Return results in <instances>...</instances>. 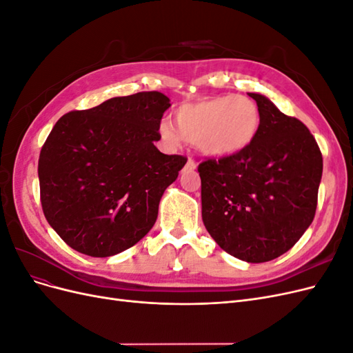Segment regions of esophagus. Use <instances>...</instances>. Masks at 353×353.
Segmentation results:
<instances>
[{
    "label": "esophagus",
    "instance_id": "1",
    "mask_svg": "<svg viewBox=\"0 0 353 353\" xmlns=\"http://www.w3.org/2000/svg\"><path fill=\"white\" fill-rule=\"evenodd\" d=\"M197 168V163L194 162L193 159H188L187 160V163H185V169H188V170H194Z\"/></svg>",
    "mask_w": 353,
    "mask_h": 353
}]
</instances>
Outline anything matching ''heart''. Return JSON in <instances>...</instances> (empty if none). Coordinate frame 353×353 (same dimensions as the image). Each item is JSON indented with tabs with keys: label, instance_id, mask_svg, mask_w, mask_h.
<instances>
[{
	"label": "heart",
	"instance_id": "obj_1",
	"mask_svg": "<svg viewBox=\"0 0 353 353\" xmlns=\"http://www.w3.org/2000/svg\"><path fill=\"white\" fill-rule=\"evenodd\" d=\"M175 121L176 125L170 121L159 125L166 144L178 147L185 138L210 157L228 159L253 144L261 128V112L245 95L227 94L181 104Z\"/></svg>",
	"mask_w": 353,
	"mask_h": 353
}]
</instances>
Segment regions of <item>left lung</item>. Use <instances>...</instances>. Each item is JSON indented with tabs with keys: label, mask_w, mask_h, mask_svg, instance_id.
<instances>
[{
	"label": "left lung",
	"mask_w": 353,
	"mask_h": 353,
	"mask_svg": "<svg viewBox=\"0 0 353 353\" xmlns=\"http://www.w3.org/2000/svg\"><path fill=\"white\" fill-rule=\"evenodd\" d=\"M261 112L253 144L228 159L199 165L201 218L222 250L249 263L290 250L311 225L323 176L314 135L262 94L249 92Z\"/></svg>",
	"instance_id": "8db88e82"
}]
</instances>
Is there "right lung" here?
Here are the masks:
<instances>
[{
  "label": "right lung",
  "mask_w": 353,
  "mask_h": 353,
  "mask_svg": "<svg viewBox=\"0 0 353 353\" xmlns=\"http://www.w3.org/2000/svg\"><path fill=\"white\" fill-rule=\"evenodd\" d=\"M169 108L162 92H137L69 112L52 128L38 162L41 205L72 249L108 258L152 230L160 199L187 163L154 145Z\"/></svg>",
  "instance_id": "right-lung-1"
}]
</instances>
